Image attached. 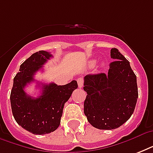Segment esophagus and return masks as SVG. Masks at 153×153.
<instances>
[{
  "instance_id": "1",
  "label": "esophagus",
  "mask_w": 153,
  "mask_h": 153,
  "mask_svg": "<svg viewBox=\"0 0 153 153\" xmlns=\"http://www.w3.org/2000/svg\"><path fill=\"white\" fill-rule=\"evenodd\" d=\"M77 82H78V86H79V88H82V86H83V79H82V78H79V79H77Z\"/></svg>"
}]
</instances>
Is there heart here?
Here are the masks:
<instances>
[{"mask_svg": "<svg viewBox=\"0 0 153 153\" xmlns=\"http://www.w3.org/2000/svg\"><path fill=\"white\" fill-rule=\"evenodd\" d=\"M94 63H95V61H91V65H94ZM102 65H104V63H102Z\"/></svg>", "mask_w": 153, "mask_h": 153, "instance_id": "b5f03b06", "label": "heart"}]
</instances>
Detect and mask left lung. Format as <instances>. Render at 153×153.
Returning <instances> with one entry per match:
<instances>
[{"label":"left lung","instance_id":"obj_1","mask_svg":"<svg viewBox=\"0 0 153 153\" xmlns=\"http://www.w3.org/2000/svg\"><path fill=\"white\" fill-rule=\"evenodd\" d=\"M108 74H87L84 78V114L91 126L114 129L132 116L138 98L137 76L125 56L112 48Z\"/></svg>","mask_w":153,"mask_h":153}]
</instances>
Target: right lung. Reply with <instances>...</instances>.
Masks as SVG:
<instances>
[{
	"mask_svg": "<svg viewBox=\"0 0 153 153\" xmlns=\"http://www.w3.org/2000/svg\"><path fill=\"white\" fill-rule=\"evenodd\" d=\"M51 57L52 55L45 51L32 54L20 65L11 91V107L16 121L22 128L36 135L50 133L59 126L64 104L78 87L75 80L63 86L53 82L41 83V95L36 98L27 95L25 87L35 81V74Z\"/></svg>",
	"mask_w": 153,
	"mask_h": 153,
	"instance_id": "add662e5",
	"label": "right lung"
}]
</instances>
